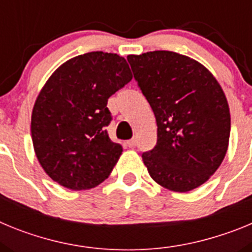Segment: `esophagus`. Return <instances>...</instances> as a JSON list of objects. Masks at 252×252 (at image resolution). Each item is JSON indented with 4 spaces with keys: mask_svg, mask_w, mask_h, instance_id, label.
<instances>
[{
    "mask_svg": "<svg viewBox=\"0 0 252 252\" xmlns=\"http://www.w3.org/2000/svg\"><path fill=\"white\" fill-rule=\"evenodd\" d=\"M126 144H127L128 148H135V146H136V139L128 140V141L126 142Z\"/></svg>",
    "mask_w": 252,
    "mask_h": 252,
    "instance_id": "34e87169",
    "label": "esophagus"
}]
</instances>
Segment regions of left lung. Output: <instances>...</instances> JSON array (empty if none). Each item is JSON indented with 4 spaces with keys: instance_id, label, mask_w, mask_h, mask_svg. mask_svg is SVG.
Returning <instances> with one entry per match:
<instances>
[{
    "instance_id": "obj_1",
    "label": "left lung",
    "mask_w": 252,
    "mask_h": 252,
    "mask_svg": "<svg viewBox=\"0 0 252 252\" xmlns=\"http://www.w3.org/2000/svg\"><path fill=\"white\" fill-rule=\"evenodd\" d=\"M127 60L157 119V145L142 154L149 174L173 192L198 188L220 168L228 148L231 116L221 86L199 62L174 51Z\"/></svg>"
}]
</instances>
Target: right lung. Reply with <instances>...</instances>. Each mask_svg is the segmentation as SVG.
<instances>
[{
	"label": "right lung",
	"mask_w": 252,
	"mask_h": 252,
	"mask_svg": "<svg viewBox=\"0 0 252 252\" xmlns=\"http://www.w3.org/2000/svg\"><path fill=\"white\" fill-rule=\"evenodd\" d=\"M132 79L126 59L91 51L66 60L35 101L31 137L46 174L72 190L101 184L119 161L122 146L111 141L107 101Z\"/></svg>",
	"instance_id": "add662e5"
}]
</instances>
